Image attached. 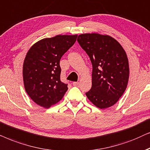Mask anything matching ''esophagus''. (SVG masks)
I'll return each mask as SVG.
<instances>
[{
  "instance_id": "34e87169",
  "label": "esophagus",
  "mask_w": 150,
  "mask_h": 150,
  "mask_svg": "<svg viewBox=\"0 0 150 150\" xmlns=\"http://www.w3.org/2000/svg\"><path fill=\"white\" fill-rule=\"evenodd\" d=\"M73 85L74 86H77L79 85V82H77V81H74L73 82Z\"/></svg>"
}]
</instances>
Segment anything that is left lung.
Returning a JSON list of instances; mask_svg holds the SVG:
<instances>
[{"label":"left lung","mask_w":150,"mask_h":150,"mask_svg":"<svg viewBox=\"0 0 150 150\" xmlns=\"http://www.w3.org/2000/svg\"><path fill=\"white\" fill-rule=\"evenodd\" d=\"M93 65L92 87L88 99L100 109L115 105L126 89L129 63L126 53L118 42L109 35L84 33L77 38Z\"/></svg>","instance_id":"1"}]
</instances>
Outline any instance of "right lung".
I'll list each match as a JSON object with an SVG mask.
<instances>
[{
  "label": "right lung",
  "instance_id": "1",
  "mask_svg": "<svg viewBox=\"0 0 150 150\" xmlns=\"http://www.w3.org/2000/svg\"><path fill=\"white\" fill-rule=\"evenodd\" d=\"M77 35H58L35 43L24 60L23 75L25 91L42 107H51L60 101L67 91L60 80L59 61L75 44Z\"/></svg>",
  "mask_w": 150,
  "mask_h": 150
}]
</instances>
